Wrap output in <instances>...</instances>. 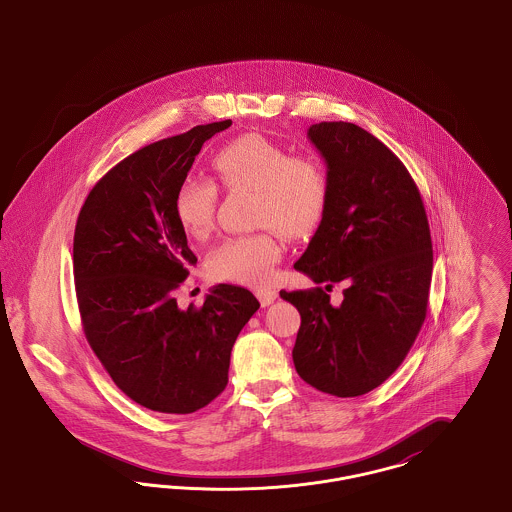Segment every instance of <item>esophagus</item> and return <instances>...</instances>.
Segmentation results:
<instances>
[{
  "mask_svg": "<svg viewBox=\"0 0 512 512\" xmlns=\"http://www.w3.org/2000/svg\"><path fill=\"white\" fill-rule=\"evenodd\" d=\"M276 297H278V293L274 292V290H259L257 292V299H259V303L263 307H268Z\"/></svg>",
  "mask_w": 512,
  "mask_h": 512,
  "instance_id": "obj_1",
  "label": "esophagus"
}]
</instances>
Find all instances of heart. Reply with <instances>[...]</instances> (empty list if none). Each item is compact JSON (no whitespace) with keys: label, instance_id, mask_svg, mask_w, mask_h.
<instances>
[{"label":"heart","instance_id":"heart-1","mask_svg":"<svg viewBox=\"0 0 512 512\" xmlns=\"http://www.w3.org/2000/svg\"><path fill=\"white\" fill-rule=\"evenodd\" d=\"M213 169L226 190L253 192L251 219L265 228L226 238L209 255L207 268L219 280L263 286L282 255L274 228L286 238L309 236L328 207V174L315 159L292 157L286 147L261 134H245L224 144L213 157ZM217 201L213 180L188 176L178 184L172 207L190 238L209 236Z\"/></svg>","mask_w":512,"mask_h":512}]
</instances>
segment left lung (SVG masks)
I'll list each match as a JSON object with an SVG mask.
<instances>
[{"instance_id":"left-lung-1","label":"left lung","mask_w":512,"mask_h":512,"mask_svg":"<svg viewBox=\"0 0 512 512\" xmlns=\"http://www.w3.org/2000/svg\"><path fill=\"white\" fill-rule=\"evenodd\" d=\"M326 161L330 197L309 247L295 263L317 286L280 292L297 307V374L336 397L386 382L422 328L432 282V238L413 176L397 155L353 122L307 132ZM345 281L338 308L325 293Z\"/></svg>"}]
</instances>
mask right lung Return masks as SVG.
<instances>
[{
    "label": "right lung",
    "instance_id": "right-lung-1",
    "mask_svg": "<svg viewBox=\"0 0 512 512\" xmlns=\"http://www.w3.org/2000/svg\"><path fill=\"white\" fill-rule=\"evenodd\" d=\"M232 121L138 149L86 197L74 228V288L92 351L119 390L167 414L194 413L228 384L230 353L259 309L255 295L219 284L201 307L174 292L197 263L172 199L195 155Z\"/></svg>",
    "mask_w": 512,
    "mask_h": 512
}]
</instances>
